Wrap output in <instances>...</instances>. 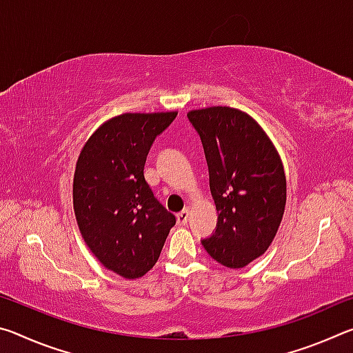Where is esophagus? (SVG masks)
Here are the masks:
<instances>
[{"label": "esophagus", "mask_w": 353, "mask_h": 353, "mask_svg": "<svg viewBox=\"0 0 353 353\" xmlns=\"http://www.w3.org/2000/svg\"><path fill=\"white\" fill-rule=\"evenodd\" d=\"M188 218H190V210L188 208H183L181 213H177V223L181 225H185L188 223Z\"/></svg>", "instance_id": "obj_1"}]
</instances>
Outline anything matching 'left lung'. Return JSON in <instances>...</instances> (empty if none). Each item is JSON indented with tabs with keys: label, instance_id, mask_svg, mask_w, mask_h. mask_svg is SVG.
Instances as JSON below:
<instances>
[{
	"label": "left lung",
	"instance_id": "1",
	"mask_svg": "<svg viewBox=\"0 0 353 353\" xmlns=\"http://www.w3.org/2000/svg\"><path fill=\"white\" fill-rule=\"evenodd\" d=\"M199 134L218 210L213 234L201 240L219 265L244 268L270 248L286 204L282 160L259 123L232 107L188 112Z\"/></svg>",
	"mask_w": 353,
	"mask_h": 353
}]
</instances>
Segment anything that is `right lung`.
I'll list each match as a JSON object with an SVG mask.
<instances>
[{
  "label": "right lung",
  "instance_id": "1",
  "mask_svg": "<svg viewBox=\"0 0 353 353\" xmlns=\"http://www.w3.org/2000/svg\"><path fill=\"white\" fill-rule=\"evenodd\" d=\"M176 117L123 113L105 121L77 159L73 207L82 238L107 270L124 279L152 270L176 224L145 179L149 149Z\"/></svg>",
  "mask_w": 353,
  "mask_h": 353
}]
</instances>
